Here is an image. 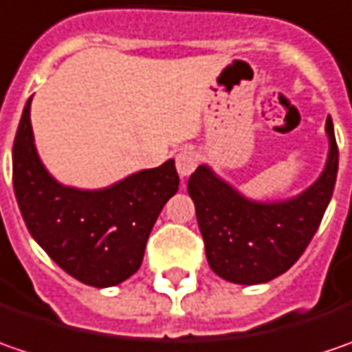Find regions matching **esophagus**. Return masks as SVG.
<instances>
[{"label": "esophagus", "instance_id": "1", "mask_svg": "<svg viewBox=\"0 0 352 352\" xmlns=\"http://www.w3.org/2000/svg\"><path fill=\"white\" fill-rule=\"evenodd\" d=\"M197 161H199V155H197L195 149H191V147L181 149L175 157L177 173L181 177H189L195 171V167H197Z\"/></svg>", "mask_w": 352, "mask_h": 352}]
</instances>
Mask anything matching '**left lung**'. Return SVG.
<instances>
[{"label": "left lung", "mask_w": 352, "mask_h": 352, "mask_svg": "<svg viewBox=\"0 0 352 352\" xmlns=\"http://www.w3.org/2000/svg\"><path fill=\"white\" fill-rule=\"evenodd\" d=\"M325 131V169L298 197L274 203L246 199L208 165H199L189 177L187 191L195 203L206 260L222 280L242 285L266 283L287 272L305 252L327 210L339 169L331 118Z\"/></svg>", "instance_id": "left-lung-1"}]
</instances>
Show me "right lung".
Returning <instances> with one entry per match:
<instances>
[{"label":"right lung","mask_w":352,"mask_h":352,"mask_svg":"<svg viewBox=\"0 0 352 352\" xmlns=\"http://www.w3.org/2000/svg\"><path fill=\"white\" fill-rule=\"evenodd\" d=\"M13 189L37 244L78 282L112 287L133 276L161 208L179 189L175 161L144 169L106 189L60 185L38 157L31 98L13 142Z\"/></svg>","instance_id":"add662e5"}]
</instances>
